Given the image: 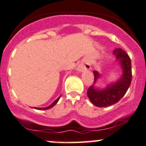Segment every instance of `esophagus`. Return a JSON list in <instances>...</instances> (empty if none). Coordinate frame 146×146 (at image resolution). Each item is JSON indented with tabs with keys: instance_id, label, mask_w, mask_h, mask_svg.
<instances>
[{
	"instance_id": "34e87169",
	"label": "esophagus",
	"mask_w": 146,
	"mask_h": 146,
	"mask_svg": "<svg viewBox=\"0 0 146 146\" xmlns=\"http://www.w3.org/2000/svg\"><path fill=\"white\" fill-rule=\"evenodd\" d=\"M89 69H90V66L86 62L81 63V64H79L78 67V70L79 71H83V70H89Z\"/></svg>"
}]
</instances>
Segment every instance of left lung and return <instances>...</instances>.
<instances>
[{"label": "left lung", "mask_w": 146, "mask_h": 146, "mask_svg": "<svg viewBox=\"0 0 146 146\" xmlns=\"http://www.w3.org/2000/svg\"><path fill=\"white\" fill-rule=\"evenodd\" d=\"M113 53L117 58H119V62L123 68V75L120 80L107 86L106 89L98 90L92 86L88 88L87 92L88 98L91 102L97 107H108L118 102L124 96L131 82V61L129 56L120 48H115ZM93 73L95 82L98 77H100V75L95 70Z\"/></svg>", "instance_id": "8db88e82"}]
</instances>
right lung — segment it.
I'll return each instance as SVG.
<instances>
[{
    "mask_svg": "<svg viewBox=\"0 0 146 146\" xmlns=\"http://www.w3.org/2000/svg\"><path fill=\"white\" fill-rule=\"evenodd\" d=\"M59 99H60V97H59V98H58V99L56 100H55V101H54V102H53L52 104H51V105H50V106H48V107H46V108H36V107H35V109H36V110H48V109H50V108H51V107H54V106L56 104V103H57V102L58 101V100H59Z\"/></svg>",
    "mask_w": 146,
    "mask_h": 146,
    "instance_id": "right-lung-1",
    "label": "right lung"
}]
</instances>
